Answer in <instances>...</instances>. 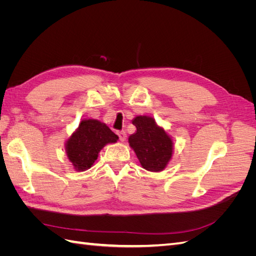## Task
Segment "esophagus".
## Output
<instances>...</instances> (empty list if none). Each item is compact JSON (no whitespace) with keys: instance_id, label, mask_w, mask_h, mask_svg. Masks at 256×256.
I'll list each match as a JSON object with an SVG mask.
<instances>
[{"instance_id":"obj_1","label":"esophagus","mask_w":256,"mask_h":256,"mask_svg":"<svg viewBox=\"0 0 256 256\" xmlns=\"http://www.w3.org/2000/svg\"><path fill=\"white\" fill-rule=\"evenodd\" d=\"M118 138H120V140L122 141V142H124L126 140V136H127V134H126V132L124 130H122V131H118Z\"/></svg>"}]
</instances>
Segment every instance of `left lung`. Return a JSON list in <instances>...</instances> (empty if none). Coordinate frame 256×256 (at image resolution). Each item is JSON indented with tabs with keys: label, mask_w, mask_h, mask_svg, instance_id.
<instances>
[{
	"label": "left lung",
	"mask_w": 256,
	"mask_h": 256,
	"mask_svg": "<svg viewBox=\"0 0 256 256\" xmlns=\"http://www.w3.org/2000/svg\"><path fill=\"white\" fill-rule=\"evenodd\" d=\"M132 124L136 131L128 141L141 166L150 172L162 171L172 157L171 138L150 116H136Z\"/></svg>",
	"instance_id": "obj_1"
}]
</instances>
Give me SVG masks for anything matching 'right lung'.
<instances>
[{"mask_svg":"<svg viewBox=\"0 0 256 256\" xmlns=\"http://www.w3.org/2000/svg\"><path fill=\"white\" fill-rule=\"evenodd\" d=\"M118 138L106 124L96 120H82L66 143L67 157L76 171H85L94 164L100 150L108 143H115Z\"/></svg>","mask_w":256,"mask_h":256,"instance_id":"1","label":"right lung"}]
</instances>
